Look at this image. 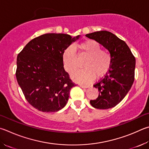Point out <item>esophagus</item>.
<instances>
[{
    "mask_svg": "<svg viewBox=\"0 0 149 149\" xmlns=\"http://www.w3.org/2000/svg\"><path fill=\"white\" fill-rule=\"evenodd\" d=\"M80 86L83 88H87L89 87V85H80Z\"/></svg>",
    "mask_w": 149,
    "mask_h": 149,
    "instance_id": "esophagus-1",
    "label": "esophagus"
}]
</instances>
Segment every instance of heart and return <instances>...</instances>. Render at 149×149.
Masks as SVG:
<instances>
[{"label": "heart", "mask_w": 149, "mask_h": 149, "mask_svg": "<svg viewBox=\"0 0 149 149\" xmlns=\"http://www.w3.org/2000/svg\"><path fill=\"white\" fill-rule=\"evenodd\" d=\"M78 49V57L74 48L70 46L64 51L63 59L64 68L72 74L79 66V59L85 57L83 61V68L77 70L72 77L81 83H88L96 77L106 74L111 65L112 58L107 50L101 49L100 45L93 40H87L75 45Z\"/></svg>", "instance_id": "obj_1"}]
</instances>
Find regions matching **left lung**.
<instances>
[{"label":"left lung","instance_id":"8db88e82","mask_svg":"<svg viewBox=\"0 0 149 149\" xmlns=\"http://www.w3.org/2000/svg\"><path fill=\"white\" fill-rule=\"evenodd\" d=\"M102 45L111 55V65L104 77L94 86L99 96L91 100V105L107 109L117 105L130 90L134 81L136 58L125 42L110 32L102 31L86 35Z\"/></svg>","mask_w":149,"mask_h":149}]
</instances>
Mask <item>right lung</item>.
Returning a JSON list of instances; mask_svg holds the SVG:
<instances>
[{"label": "right lung", "mask_w": 149, "mask_h": 149, "mask_svg": "<svg viewBox=\"0 0 149 149\" xmlns=\"http://www.w3.org/2000/svg\"><path fill=\"white\" fill-rule=\"evenodd\" d=\"M80 35L49 33L30 41L17 57L16 79L32 106L55 112L66 105L70 91L76 86L64 68L63 55Z\"/></svg>", "instance_id": "add662e5"}]
</instances>
